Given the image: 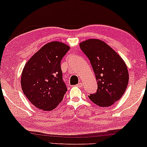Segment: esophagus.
Returning <instances> with one entry per match:
<instances>
[{
	"label": "esophagus",
	"instance_id": "obj_1",
	"mask_svg": "<svg viewBox=\"0 0 147 147\" xmlns=\"http://www.w3.org/2000/svg\"><path fill=\"white\" fill-rule=\"evenodd\" d=\"M76 86L80 88V87H82V86H83V84H82V83H81V82H80V83H79L78 84H77Z\"/></svg>",
	"mask_w": 147,
	"mask_h": 147
}]
</instances>
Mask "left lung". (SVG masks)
Listing matches in <instances>:
<instances>
[{
	"instance_id": "left-lung-1",
	"label": "left lung",
	"mask_w": 147,
	"mask_h": 147,
	"mask_svg": "<svg viewBox=\"0 0 147 147\" xmlns=\"http://www.w3.org/2000/svg\"><path fill=\"white\" fill-rule=\"evenodd\" d=\"M79 46L89 59L97 83V92L88 96L89 99L101 107L114 105L125 94L129 80L125 61L107 43L99 39H88Z\"/></svg>"
}]
</instances>
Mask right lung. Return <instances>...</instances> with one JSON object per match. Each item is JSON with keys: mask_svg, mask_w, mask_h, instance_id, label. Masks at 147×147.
<instances>
[{"mask_svg": "<svg viewBox=\"0 0 147 147\" xmlns=\"http://www.w3.org/2000/svg\"><path fill=\"white\" fill-rule=\"evenodd\" d=\"M69 48L58 41L49 42L25 64L20 81L22 90L37 109L50 111L63 100L67 88L63 80L61 61Z\"/></svg>", "mask_w": 147, "mask_h": 147, "instance_id": "obj_1", "label": "right lung"}]
</instances>
